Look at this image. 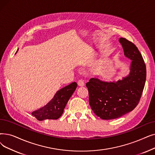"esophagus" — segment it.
Instances as JSON below:
<instances>
[{
	"instance_id": "1",
	"label": "esophagus",
	"mask_w": 155,
	"mask_h": 155,
	"mask_svg": "<svg viewBox=\"0 0 155 155\" xmlns=\"http://www.w3.org/2000/svg\"><path fill=\"white\" fill-rule=\"evenodd\" d=\"M77 84L79 87H84V82L82 80H79Z\"/></svg>"
}]
</instances>
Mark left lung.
Here are the masks:
<instances>
[{"mask_svg":"<svg viewBox=\"0 0 155 155\" xmlns=\"http://www.w3.org/2000/svg\"><path fill=\"white\" fill-rule=\"evenodd\" d=\"M119 42L124 55L132 60L129 75L117 82L92 78L86 84L91 109L103 120L115 119L132 111L139 102L146 82V65L137 48L125 38H120Z\"/></svg>","mask_w":155,"mask_h":155,"instance_id":"left-lung-1","label":"left lung"}]
</instances>
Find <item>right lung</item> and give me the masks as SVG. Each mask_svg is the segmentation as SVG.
<instances>
[{
  "label": "right lung",
  "instance_id": "obj_1",
  "mask_svg": "<svg viewBox=\"0 0 155 155\" xmlns=\"http://www.w3.org/2000/svg\"><path fill=\"white\" fill-rule=\"evenodd\" d=\"M77 87L76 82H73L59 90L50 101L44 107L31 113L38 120L46 119L57 120L62 115L64 107Z\"/></svg>",
  "mask_w": 155,
  "mask_h": 155
}]
</instances>
